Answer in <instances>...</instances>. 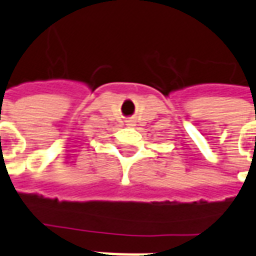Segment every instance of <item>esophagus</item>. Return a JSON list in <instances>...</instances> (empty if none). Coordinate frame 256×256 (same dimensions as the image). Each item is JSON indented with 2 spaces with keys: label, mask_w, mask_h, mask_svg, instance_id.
Listing matches in <instances>:
<instances>
[{
  "label": "esophagus",
  "mask_w": 256,
  "mask_h": 256,
  "mask_svg": "<svg viewBox=\"0 0 256 256\" xmlns=\"http://www.w3.org/2000/svg\"><path fill=\"white\" fill-rule=\"evenodd\" d=\"M126 124H128V128H132V126H136V122H134V120H128Z\"/></svg>",
  "instance_id": "obj_1"
}]
</instances>
